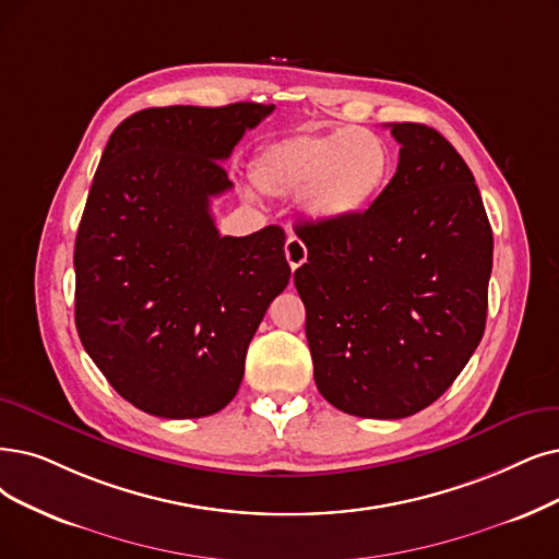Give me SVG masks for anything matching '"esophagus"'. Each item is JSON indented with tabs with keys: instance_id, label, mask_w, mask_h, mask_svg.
<instances>
[{
	"instance_id": "obj_1",
	"label": "esophagus",
	"mask_w": 559,
	"mask_h": 559,
	"mask_svg": "<svg viewBox=\"0 0 559 559\" xmlns=\"http://www.w3.org/2000/svg\"><path fill=\"white\" fill-rule=\"evenodd\" d=\"M284 254H286L288 265H292V271H296V267H300L307 261L305 242L298 236H288L286 245H284Z\"/></svg>"
}]
</instances>
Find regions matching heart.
Here are the masks:
<instances>
[{
	"mask_svg": "<svg viewBox=\"0 0 559 559\" xmlns=\"http://www.w3.org/2000/svg\"><path fill=\"white\" fill-rule=\"evenodd\" d=\"M252 178L265 194L300 192L307 217L334 225L365 213L383 194L392 178V151L381 135L353 126L294 132L259 151Z\"/></svg>",
	"mask_w": 559,
	"mask_h": 559,
	"instance_id": "b5f03b06",
	"label": "heart"
}]
</instances>
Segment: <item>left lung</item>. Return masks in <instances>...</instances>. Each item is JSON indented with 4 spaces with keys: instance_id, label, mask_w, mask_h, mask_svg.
Masks as SVG:
<instances>
[{
    "instance_id": "8db88e82",
    "label": "left lung",
    "mask_w": 559,
    "mask_h": 559,
    "mask_svg": "<svg viewBox=\"0 0 559 559\" xmlns=\"http://www.w3.org/2000/svg\"><path fill=\"white\" fill-rule=\"evenodd\" d=\"M390 132L396 174L365 213L296 225L317 388L369 419L415 415L456 381L481 342L493 267V231L456 148L424 123Z\"/></svg>"
}]
</instances>
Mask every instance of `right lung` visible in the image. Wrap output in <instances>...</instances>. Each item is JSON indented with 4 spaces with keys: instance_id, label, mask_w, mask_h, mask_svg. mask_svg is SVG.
<instances>
[{
    "instance_id": "1",
    "label": "right lung",
    "mask_w": 559,
    "mask_h": 559,
    "mask_svg": "<svg viewBox=\"0 0 559 559\" xmlns=\"http://www.w3.org/2000/svg\"><path fill=\"white\" fill-rule=\"evenodd\" d=\"M275 105L151 107L109 135L75 238V325L132 406L206 417L236 396L245 355L288 284L284 229L219 236L211 197L245 130Z\"/></svg>"
}]
</instances>
